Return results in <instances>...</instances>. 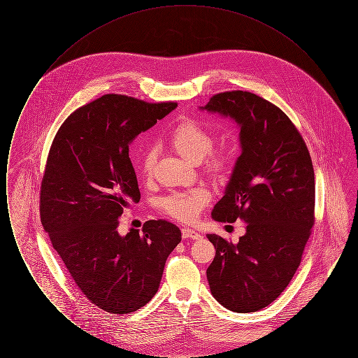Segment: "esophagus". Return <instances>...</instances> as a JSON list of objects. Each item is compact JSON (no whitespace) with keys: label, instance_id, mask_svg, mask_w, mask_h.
<instances>
[{"label":"esophagus","instance_id":"34e87169","mask_svg":"<svg viewBox=\"0 0 358 358\" xmlns=\"http://www.w3.org/2000/svg\"><path fill=\"white\" fill-rule=\"evenodd\" d=\"M181 232H182V238H193V240L201 238V235L199 232H196L194 229H190V228H182Z\"/></svg>","mask_w":358,"mask_h":358}]
</instances>
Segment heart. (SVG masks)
Returning <instances> with one entry per match:
<instances>
[{
    "label": "heart",
    "instance_id": "heart-1",
    "mask_svg": "<svg viewBox=\"0 0 358 358\" xmlns=\"http://www.w3.org/2000/svg\"><path fill=\"white\" fill-rule=\"evenodd\" d=\"M168 139L177 153L192 162H200L206 155L205 168L215 176L222 174L228 164L227 150L212 149L215 136L199 120H185L180 122L173 127ZM155 159L157 152L153 146L146 148L139 162V168L145 177H150L153 174ZM209 192L204 187H196L187 192H173L161 199L159 209L180 222H194L205 205L209 203Z\"/></svg>",
    "mask_w": 358,
    "mask_h": 358
}]
</instances>
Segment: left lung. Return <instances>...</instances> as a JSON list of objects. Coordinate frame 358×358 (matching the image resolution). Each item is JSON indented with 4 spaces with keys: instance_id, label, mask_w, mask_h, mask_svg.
<instances>
[{
    "instance_id": "8db88e82",
    "label": "left lung",
    "mask_w": 358,
    "mask_h": 358,
    "mask_svg": "<svg viewBox=\"0 0 358 358\" xmlns=\"http://www.w3.org/2000/svg\"><path fill=\"white\" fill-rule=\"evenodd\" d=\"M201 110L229 117L240 127L241 154L212 217L247 222L238 244L206 235L216 248L208 283L225 308L254 313L273 303L301 264L314 225L311 157L289 117L252 92L216 94Z\"/></svg>"
}]
</instances>
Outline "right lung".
<instances>
[{"label": "right lung", "instance_id": "right-lung-1", "mask_svg": "<svg viewBox=\"0 0 358 358\" xmlns=\"http://www.w3.org/2000/svg\"><path fill=\"white\" fill-rule=\"evenodd\" d=\"M177 107L107 94L79 107L53 138L40 189V216L72 280L95 306L129 314L155 295L181 231L149 220L118 232L123 209L138 203L129 146Z\"/></svg>", "mask_w": 358, "mask_h": 358}]
</instances>
